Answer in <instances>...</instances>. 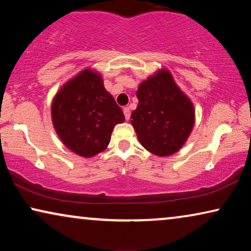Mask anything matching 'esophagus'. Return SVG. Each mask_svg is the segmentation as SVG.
Returning <instances> with one entry per match:
<instances>
[{"instance_id":"esophagus-1","label":"esophagus","mask_w":251,"mask_h":251,"mask_svg":"<svg viewBox=\"0 0 251 251\" xmlns=\"http://www.w3.org/2000/svg\"><path fill=\"white\" fill-rule=\"evenodd\" d=\"M123 113H125L126 120V121H128V120L130 119V114H131V113H130L129 107H125V108H123Z\"/></svg>"}]
</instances>
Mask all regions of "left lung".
<instances>
[{
    "label": "left lung",
    "instance_id": "1",
    "mask_svg": "<svg viewBox=\"0 0 251 251\" xmlns=\"http://www.w3.org/2000/svg\"><path fill=\"white\" fill-rule=\"evenodd\" d=\"M131 125L144 149L157 156L178 152L193 130L195 109L166 68L138 85Z\"/></svg>",
    "mask_w": 251,
    "mask_h": 251
}]
</instances>
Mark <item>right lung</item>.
<instances>
[{
  "label": "right lung",
  "instance_id": "right-lung-1",
  "mask_svg": "<svg viewBox=\"0 0 251 251\" xmlns=\"http://www.w3.org/2000/svg\"><path fill=\"white\" fill-rule=\"evenodd\" d=\"M51 119L68 150L92 157L106 150L113 129L125 121V115L105 89L101 75L89 67L59 89L51 104Z\"/></svg>",
  "mask_w": 251,
  "mask_h": 251
}]
</instances>
